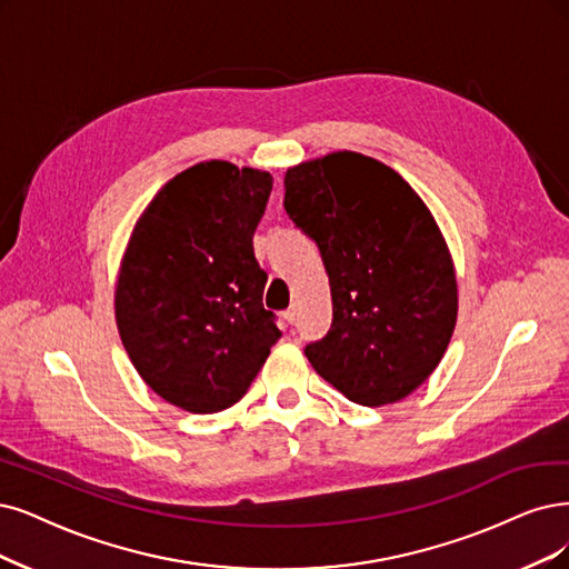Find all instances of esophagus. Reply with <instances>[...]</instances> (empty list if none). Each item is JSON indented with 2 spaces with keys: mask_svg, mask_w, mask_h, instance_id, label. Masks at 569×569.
I'll return each mask as SVG.
<instances>
[{
  "mask_svg": "<svg viewBox=\"0 0 569 569\" xmlns=\"http://www.w3.org/2000/svg\"><path fill=\"white\" fill-rule=\"evenodd\" d=\"M283 319L292 326V323H296V319H298V311H296V307H290V309H286L283 311Z\"/></svg>",
  "mask_w": 569,
  "mask_h": 569,
  "instance_id": "obj_1",
  "label": "esophagus"
}]
</instances>
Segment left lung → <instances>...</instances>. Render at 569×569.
Here are the masks:
<instances>
[{"label": "left lung", "instance_id": "8db88e82", "mask_svg": "<svg viewBox=\"0 0 569 569\" xmlns=\"http://www.w3.org/2000/svg\"><path fill=\"white\" fill-rule=\"evenodd\" d=\"M283 184L332 296V326L305 356L353 403L401 401L436 370L457 323L455 264L431 210L393 168L347 150L288 168Z\"/></svg>", "mask_w": 569, "mask_h": 569}]
</instances>
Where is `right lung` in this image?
I'll return each instance as SVG.
<instances>
[{
    "label": "right lung",
    "instance_id": "1",
    "mask_svg": "<svg viewBox=\"0 0 569 569\" xmlns=\"http://www.w3.org/2000/svg\"><path fill=\"white\" fill-rule=\"evenodd\" d=\"M273 178L201 161L142 210L121 258L114 317L138 375L187 412L241 401L281 338L252 250Z\"/></svg>",
    "mask_w": 569,
    "mask_h": 569
}]
</instances>
